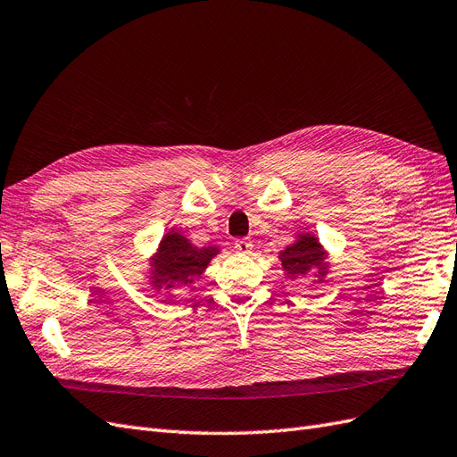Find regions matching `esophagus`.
Returning a JSON list of instances; mask_svg holds the SVG:
<instances>
[{
    "label": "esophagus",
    "instance_id": "34e87169",
    "mask_svg": "<svg viewBox=\"0 0 457 457\" xmlns=\"http://www.w3.org/2000/svg\"><path fill=\"white\" fill-rule=\"evenodd\" d=\"M234 250H237L238 253H242V255H245V253H250L252 250H253V244L250 242V240H237L234 242Z\"/></svg>",
    "mask_w": 457,
    "mask_h": 457
}]
</instances>
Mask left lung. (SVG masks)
I'll list each match as a JSON object with an SVG mask.
<instances>
[{
  "label": "left lung",
  "mask_w": 457,
  "mask_h": 457,
  "mask_svg": "<svg viewBox=\"0 0 457 457\" xmlns=\"http://www.w3.org/2000/svg\"><path fill=\"white\" fill-rule=\"evenodd\" d=\"M280 261L284 272L292 280L299 278V276H305L312 269H318V278L322 280L328 267L326 252L312 234H301L292 245H287L280 253Z\"/></svg>",
  "instance_id": "left-lung-1"
}]
</instances>
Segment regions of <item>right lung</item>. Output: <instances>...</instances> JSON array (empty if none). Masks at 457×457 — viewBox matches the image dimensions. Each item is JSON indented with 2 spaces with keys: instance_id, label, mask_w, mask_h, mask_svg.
<instances>
[{
  "instance_id": "add662e5",
  "label": "right lung",
  "mask_w": 457,
  "mask_h": 457,
  "mask_svg": "<svg viewBox=\"0 0 457 457\" xmlns=\"http://www.w3.org/2000/svg\"><path fill=\"white\" fill-rule=\"evenodd\" d=\"M219 253V247L207 245L196 247L192 245L183 234L175 230L168 232L160 242L158 253L154 255V269H152V284L160 289L187 286L195 282V278L204 274V270L210 265V261Z\"/></svg>"
}]
</instances>
